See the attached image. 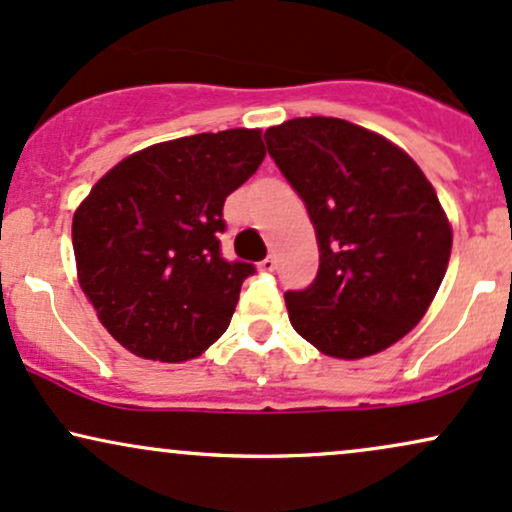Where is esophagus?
<instances>
[{
  "instance_id": "1",
  "label": "esophagus",
  "mask_w": 512,
  "mask_h": 512,
  "mask_svg": "<svg viewBox=\"0 0 512 512\" xmlns=\"http://www.w3.org/2000/svg\"><path fill=\"white\" fill-rule=\"evenodd\" d=\"M260 269H262V272H274V269H276V257L274 255L264 257V260L260 262Z\"/></svg>"
}]
</instances>
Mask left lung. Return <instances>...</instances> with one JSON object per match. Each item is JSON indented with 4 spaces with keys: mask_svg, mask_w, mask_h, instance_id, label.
<instances>
[{
    "mask_svg": "<svg viewBox=\"0 0 512 512\" xmlns=\"http://www.w3.org/2000/svg\"><path fill=\"white\" fill-rule=\"evenodd\" d=\"M264 139L320 245L313 284L284 293L293 330L346 361L399 342L450 260L452 231L433 185L399 146L339 117H296Z\"/></svg>",
    "mask_w": 512,
    "mask_h": 512,
    "instance_id": "1",
    "label": "left lung"
}]
</instances>
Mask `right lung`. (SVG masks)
<instances>
[{
  "instance_id": "obj_1",
  "label": "right lung",
  "mask_w": 512,
  "mask_h": 512,
  "mask_svg": "<svg viewBox=\"0 0 512 512\" xmlns=\"http://www.w3.org/2000/svg\"><path fill=\"white\" fill-rule=\"evenodd\" d=\"M264 154L260 129L154 144L108 170L79 204V284L132 354L180 363L226 332L255 264L223 260V202Z\"/></svg>"
}]
</instances>
